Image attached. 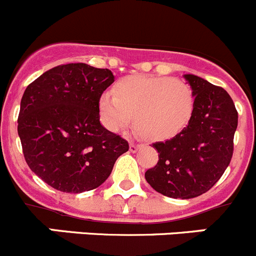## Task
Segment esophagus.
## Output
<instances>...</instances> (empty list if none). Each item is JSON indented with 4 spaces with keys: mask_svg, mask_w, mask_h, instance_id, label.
<instances>
[{
    "mask_svg": "<svg viewBox=\"0 0 256 256\" xmlns=\"http://www.w3.org/2000/svg\"><path fill=\"white\" fill-rule=\"evenodd\" d=\"M140 144H138V143H134V142H132L130 144V150L132 153H134V152H137L138 150H140Z\"/></svg>",
    "mask_w": 256,
    "mask_h": 256,
    "instance_id": "obj_1",
    "label": "esophagus"
}]
</instances>
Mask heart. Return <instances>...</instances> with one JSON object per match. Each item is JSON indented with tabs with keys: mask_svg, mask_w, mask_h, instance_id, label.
I'll use <instances>...</instances> for the list:
<instances>
[{
	"mask_svg": "<svg viewBox=\"0 0 256 256\" xmlns=\"http://www.w3.org/2000/svg\"><path fill=\"white\" fill-rule=\"evenodd\" d=\"M99 112L110 130L128 126L134 116L136 130L148 140H167L181 132L194 112V94L177 78L133 75L119 80L114 94L99 98Z\"/></svg>",
	"mask_w": 256,
	"mask_h": 256,
	"instance_id": "1",
	"label": "heart"
}]
</instances>
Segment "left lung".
Listing matches in <instances>:
<instances>
[{
    "label": "left lung",
    "mask_w": 256,
    "mask_h": 256,
    "mask_svg": "<svg viewBox=\"0 0 256 256\" xmlns=\"http://www.w3.org/2000/svg\"><path fill=\"white\" fill-rule=\"evenodd\" d=\"M194 94L187 126L172 140L153 143L158 162L144 174L153 190L172 198H194L220 180L232 157L238 112L221 86L184 75Z\"/></svg>",
    "instance_id": "left-lung-1"
}]
</instances>
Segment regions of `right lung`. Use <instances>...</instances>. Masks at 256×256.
I'll list each match as a JSON object with an SVG mask.
<instances>
[{
  "instance_id": "obj_1",
  "label": "right lung",
  "mask_w": 256,
  "mask_h": 256,
  "mask_svg": "<svg viewBox=\"0 0 256 256\" xmlns=\"http://www.w3.org/2000/svg\"><path fill=\"white\" fill-rule=\"evenodd\" d=\"M109 69L59 65L34 80L21 99L17 132L31 171L62 192L100 186L130 150L99 122V98L113 84Z\"/></svg>"
}]
</instances>
